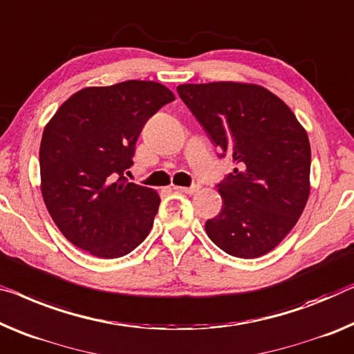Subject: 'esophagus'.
<instances>
[{
	"label": "esophagus",
	"mask_w": 354,
	"mask_h": 354,
	"mask_svg": "<svg viewBox=\"0 0 354 354\" xmlns=\"http://www.w3.org/2000/svg\"><path fill=\"white\" fill-rule=\"evenodd\" d=\"M198 186H192V187H183V186H175V191H178V192H184V194H189V195H192V194H195L198 191Z\"/></svg>",
	"instance_id": "esophagus-1"
}]
</instances>
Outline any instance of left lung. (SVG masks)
I'll return each mask as SVG.
<instances>
[{
  "mask_svg": "<svg viewBox=\"0 0 354 354\" xmlns=\"http://www.w3.org/2000/svg\"><path fill=\"white\" fill-rule=\"evenodd\" d=\"M178 93L211 143L236 163L218 184L223 208L205 224L209 240L235 257L267 254L307 205L312 187L307 130L281 98L259 84H181Z\"/></svg>",
  "mask_w": 354,
  "mask_h": 354,
  "instance_id": "1",
  "label": "left lung"
}]
</instances>
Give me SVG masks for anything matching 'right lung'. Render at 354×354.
<instances>
[{
  "label": "right lung",
  "mask_w": 354,
  "mask_h": 354,
  "mask_svg": "<svg viewBox=\"0 0 354 354\" xmlns=\"http://www.w3.org/2000/svg\"><path fill=\"white\" fill-rule=\"evenodd\" d=\"M175 93L154 81H124L73 93L39 146L41 194L63 236L102 259L133 251L152 229L157 191L125 179L146 120Z\"/></svg>",
  "instance_id": "add662e5"
}]
</instances>
